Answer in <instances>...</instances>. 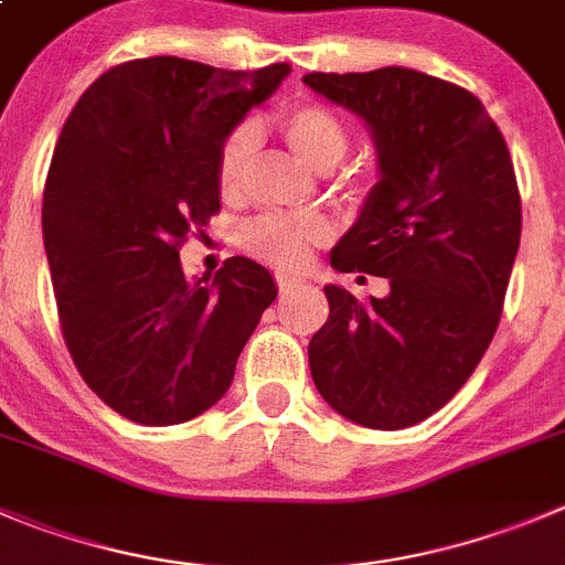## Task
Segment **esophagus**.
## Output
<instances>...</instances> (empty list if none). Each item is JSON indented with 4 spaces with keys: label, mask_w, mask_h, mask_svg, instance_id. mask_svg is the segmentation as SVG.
Here are the masks:
<instances>
[{
    "label": "esophagus",
    "mask_w": 565,
    "mask_h": 565,
    "mask_svg": "<svg viewBox=\"0 0 565 565\" xmlns=\"http://www.w3.org/2000/svg\"><path fill=\"white\" fill-rule=\"evenodd\" d=\"M276 281H278V292H281V295H287V292H292V289L303 287V278L287 276V273H278Z\"/></svg>",
    "instance_id": "esophagus-1"
}]
</instances>
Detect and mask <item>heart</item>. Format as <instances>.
<instances>
[{
    "instance_id": "1",
    "label": "heart",
    "mask_w": 565,
    "mask_h": 565,
    "mask_svg": "<svg viewBox=\"0 0 565 565\" xmlns=\"http://www.w3.org/2000/svg\"><path fill=\"white\" fill-rule=\"evenodd\" d=\"M278 129L298 160L317 173L333 171L348 154V126L322 104L287 107L278 115ZM254 154V124L234 126L217 151V188L226 199H234L243 190ZM328 234L331 228L317 215H262L243 228V243L259 259L281 270H298L309 259L311 248L326 243Z\"/></svg>"
}]
</instances>
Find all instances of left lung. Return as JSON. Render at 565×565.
<instances>
[{
	"instance_id": "obj_1",
	"label": "left lung",
	"mask_w": 565,
	"mask_h": 565,
	"mask_svg": "<svg viewBox=\"0 0 565 565\" xmlns=\"http://www.w3.org/2000/svg\"><path fill=\"white\" fill-rule=\"evenodd\" d=\"M303 82L359 115L377 151V182L331 267L388 281L370 303L328 284L311 377L344 419L411 428L456 397L500 326L522 237L511 154L480 98L422 71Z\"/></svg>"
}]
</instances>
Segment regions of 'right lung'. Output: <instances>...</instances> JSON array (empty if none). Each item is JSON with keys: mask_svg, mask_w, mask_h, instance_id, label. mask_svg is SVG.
<instances>
[{"mask_svg": "<svg viewBox=\"0 0 565 565\" xmlns=\"http://www.w3.org/2000/svg\"><path fill=\"white\" fill-rule=\"evenodd\" d=\"M289 71L129 60L82 93L60 131L43 190L54 300L79 375L126 419L166 428L212 408L276 300L248 256L188 281L179 245L221 210L226 135Z\"/></svg>", "mask_w": 565, "mask_h": 565, "instance_id": "right-lung-1", "label": "right lung"}]
</instances>
